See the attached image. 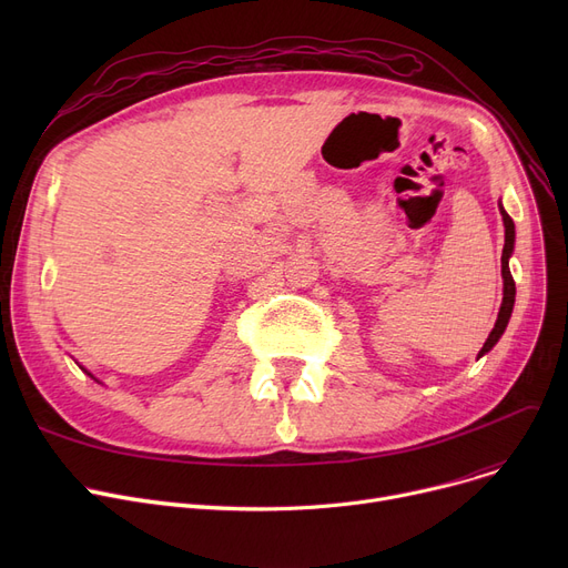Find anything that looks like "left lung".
Returning <instances> with one entry per match:
<instances>
[{
    "mask_svg": "<svg viewBox=\"0 0 568 568\" xmlns=\"http://www.w3.org/2000/svg\"><path fill=\"white\" fill-rule=\"evenodd\" d=\"M499 214H501V221H504V251H501V278H504V296H501V306H499V313H497V322L493 326L490 336L486 338L479 356L488 354L497 341L501 338V334L506 332V324H509L511 320V313H514V304H516V283H514V276H511V268H509V260L514 255V246H516V225L511 221V216L506 214L504 204L499 202Z\"/></svg>",
    "mask_w": 568,
    "mask_h": 568,
    "instance_id": "left-lung-1",
    "label": "left lung"
}]
</instances>
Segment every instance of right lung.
<instances>
[{"instance_id": "right-lung-1", "label": "right lung", "mask_w": 568, "mask_h": 568, "mask_svg": "<svg viewBox=\"0 0 568 568\" xmlns=\"http://www.w3.org/2000/svg\"><path fill=\"white\" fill-rule=\"evenodd\" d=\"M75 364H78V362H75ZM80 368H82V366H80ZM82 371H84V373H87V375H89V377H94V375H92V373H89V371H87V368H82ZM94 379H97V377H94ZM97 382H99V379H97Z\"/></svg>"}]
</instances>
